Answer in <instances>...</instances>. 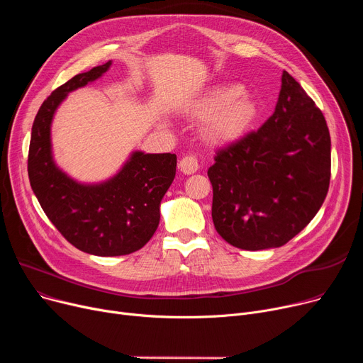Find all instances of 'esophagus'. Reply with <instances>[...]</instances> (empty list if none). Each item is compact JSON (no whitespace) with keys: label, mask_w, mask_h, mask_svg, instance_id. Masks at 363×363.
I'll return each mask as SVG.
<instances>
[{"label":"esophagus","mask_w":363,"mask_h":363,"mask_svg":"<svg viewBox=\"0 0 363 363\" xmlns=\"http://www.w3.org/2000/svg\"><path fill=\"white\" fill-rule=\"evenodd\" d=\"M199 160L196 156H185L179 162V170L185 175H193L199 170Z\"/></svg>","instance_id":"34e87169"}]
</instances>
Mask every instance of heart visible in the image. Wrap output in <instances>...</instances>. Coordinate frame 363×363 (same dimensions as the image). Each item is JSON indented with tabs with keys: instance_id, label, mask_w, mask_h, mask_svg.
Segmentation results:
<instances>
[{
	"instance_id": "obj_1",
	"label": "heart",
	"mask_w": 363,
	"mask_h": 363,
	"mask_svg": "<svg viewBox=\"0 0 363 363\" xmlns=\"http://www.w3.org/2000/svg\"><path fill=\"white\" fill-rule=\"evenodd\" d=\"M188 113L208 118L203 133L212 144H230L249 129L257 114V106L241 85H215L189 101Z\"/></svg>"
}]
</instances>
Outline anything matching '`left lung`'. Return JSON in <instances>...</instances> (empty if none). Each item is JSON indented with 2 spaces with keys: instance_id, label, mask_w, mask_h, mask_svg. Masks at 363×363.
Wrapping results in <instances>:
<instances>
[{
  "instance_id": "1",
  "label": "left lung",
  "mask_w": 363,
  "mask_h": 363,
  "mask_svg": "<svg viewBox=\"0 0 363 363\" xmlns=\"http://www.w3.org/2000/svg\"><path fill=\"white\" fill-rule=\"evenodd\" d=\"M212 218L219 235L242 250L289 242L315 218L331 177V138L322 111L282 72L272 116L215 157Z\"/></svg>"
}]
</instances>
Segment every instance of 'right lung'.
<instances>
[{
	"instance_id": "add662e5",
	"label": "right lung",
	"mask_w": 363,
	"mask_h": 363,
	"mask_svg": "<svg viewBox=\"0 0 363 363\" xmlns=\"http://www.w3.org/2000/svg\"><path fill=\"white\" fill-rule=\"evenodd\" d=\"M111 60L76 74L38 110L29 144L32 191L62 235L88 255L110 257L140 250L156 233L160 203L174 182L177 156L133 150L116 174L99 182L72 178L57 164L51 143L55 111L76 89L108 72Z\"/></svg>"
}]
</instances>
